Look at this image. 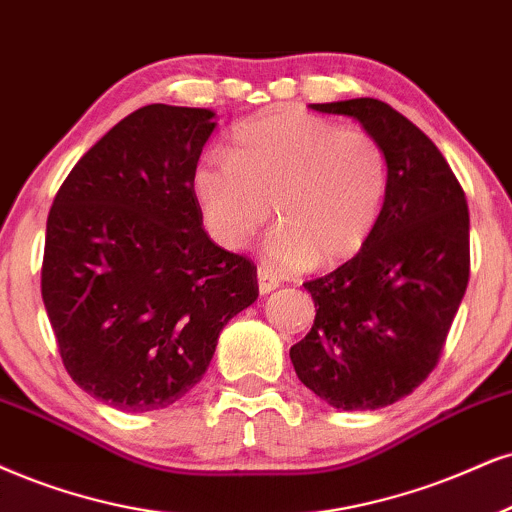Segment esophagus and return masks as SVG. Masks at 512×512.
Wrapping results in <instances>:
<instances>
[{
	"mask_svg": "<svg viewBox=\"0 0 512 512\" xmlns=\"http://www.w3.org/2000/svg\"><path fill=\"white\" fill-rule=\"evenodd\" d=\"M277 287H280V277L270 273L268 268H258V292L270 294Z\"/></svg>",
	"mask_w": 512,
	"mask_h": 512,
	"instance_id": "34e87169",
	"label": "esophagus"
}]
</instances>
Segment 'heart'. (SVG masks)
I'll list each match as a JSON object with an SVG mask.
<instances>
[{
  "label": "heart",
  "instance_id": "heart-1",
  "mask_svg": "<svg viewBox=\"0 0 512 512\" xmlns=\"http://www.w3.org/2000/svg\"><path fill=\"white\" fill-rule=\"evenodd\" d=\"M389 156L368 130L301 111L249 118L225 156H206L192 192L208 235L242 249L270 216L263 258L277 273L334 266L361 251L389 197Z\"/></svg>",
  "mask_w": 512,
  "mask_h": 512
}]
</instances>
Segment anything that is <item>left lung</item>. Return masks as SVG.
Instances as JSON below:
<instances>
[{"label":"left lung","instance_id":"obj_1","mask_svg":"<svg viewBox=\"0 0 512 512\" xmlns=\"http://www.w3.org/2000/svg\"><path fill=\"white\" fill-rule=\"evenodd\" d=\"M351 116L384 144L389 197L351 261L304 282L311 332L289 349L296 375L342 410H375L408 396L437 368L470 280V213L441 151L380 99L311 104Z\"/></svg>","mask_w":512,"mask_h":512}]
</instances>
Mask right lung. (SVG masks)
Masks as SVG:
<instances>
[{
  "instance_id": "add662e5",
  "label": "right lung",
  "mask_w": 512,
  "mask_h": 512,
  "mask_svg": "<svg viewBox=\"0 0 512 512\" xmlns=\"http://www.w3.org/2000/svg\"><path fill=\"white\" fill-rule=\"evenodd\" d=\"M208 109L149 104L116 123L56 192L42 301L63 368L118 410L166 408L258 296L256 266L206 235L192 173Z\"/></svg>"
}]
</instances>
